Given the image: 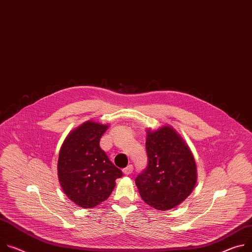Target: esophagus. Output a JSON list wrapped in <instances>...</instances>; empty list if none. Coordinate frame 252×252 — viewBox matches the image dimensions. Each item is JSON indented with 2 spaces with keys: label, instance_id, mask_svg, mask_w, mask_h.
<instances>
[{
  "label": "esophagus",
  "instance_id": "esophagus-1",
  "mask_svg": "<svg viewBox=\"0 0 252 252\" xmlns=\"http://www.w3.org/2000/svg\"><path fill=\"white\" fill-rule=\"evenodd\" d=\"M132 171H133V166H132V165H128L127 167H126V168L123 170V172H124L125 175H130V174L132 173Z\"/></svg>",
  "mask_w": 252,
  "mask_h": 252
}]
</instances>
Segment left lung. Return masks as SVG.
<instances>
[{
	"label": "left lung",
	"instance_id": "8db88e82",
	"mask_svg": "<svg viewBox=\"0 0 252 252\" xmlns=\"http://www.w3.org/2000/svg\"><path fill=\"white\" fill-rule=\"evenodd\" d=\"M148 164L135 178L142 199L165 211L184 201L195 187L196 164L190 149L170 126L147 135Z\"/></svg>",
	"mask_w": 252,
	"mask_h": 252
}]
</instances>
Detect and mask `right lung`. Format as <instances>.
<instances>
[{"label":"right lung","instance_id":"right-lung-1","mask_svg":"<svg viewBox=\"0 0 252 252\" xmlns=\"http://www.w3.org/2000/svg\"><path fill=\"white\" fill-rule=\"evenodd\" d=\"M107 126L86 122L64 141L58 158V178L64 193L83 208L106 200L123 172L114 166L99 141Z\"/></svg>","mask_w":252,"mask_h":252}]
</instances>
